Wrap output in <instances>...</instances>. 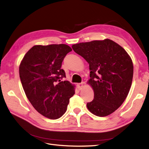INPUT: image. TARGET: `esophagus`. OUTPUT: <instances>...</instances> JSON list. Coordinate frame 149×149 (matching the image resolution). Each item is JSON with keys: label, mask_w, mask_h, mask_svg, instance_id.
<instances>
[{"label": "esophagus", "mask_w": 149, "mask_h": 149, "mask_svg": "<svg viewBox=\"0 0 149 149\" xmlns=\"http://www.w3.org/2000/svg\"><path fill=\"white\" fill-rule=\"evenodd\" d=\"M78 86H79V87L80 90V89H81L82 88H83V86H84V83H83V82H82V83L79 84H78Z\"/></svg>", "instance_id": "34e87169"}]
</instances>
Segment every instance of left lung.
Instances as JSON below:
<instances>
[{
  "label": "left lung",
  "mask_w": 149,
  "mask_h": 149,
  "mask_svg": "<svg viewBox=\"0 0 149 149\" xmlns=\"http://www.w3.org/2000/svg\"><path fill=\"white\" fill-rule=\"evenodd\" d=\"M74 51L89 64L94 100L86 106L93 114L106 117L120 107L127 97L133 77V64L125 49L112 40L74 44Z\"/></svg>",
  "instance_id": "left-lung-1"
}]
</instances>
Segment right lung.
<instances>
[{
  "label": "right lung",
  "mask_w": 149,
  "mask_h": 149,
  "mask_svg": "<svg viewBox=\"0 0 149 149\" xmlns=\"http://www.w3.org/2000/svg\"><path fill=\"white\" fill-rule=\"evenodd\" d=\"M71 48L65 44L35 45L24 55L19 68L25 94L36 111L49 119L65 112L75 85L65 77L62 62Z\"/></svg>",
  "instance_id": "right-lung-1"
}]
</instances>
